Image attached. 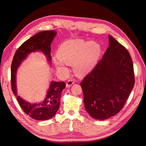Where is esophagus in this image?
<instances>
[{"instance_id": "esophagus-1", "label": "esophagus", "mask_w": 146, "mask_h": 146, "mask_svg": "<svg viewBox=\"0 0 146 146\" xmlns=\"http://www.w3.org/2000/svg\"><path fill=\"white\" fill-rule=\"evenodd\" d=\"M74 83V81L73 80H69L67 82H66V87L69 88L70 86H71Z\"/></svg>"}]
</instances>
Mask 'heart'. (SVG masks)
<instances>
[{"instance_id": "b5f03b06", "label": "heart", "mask_w": 146, "mask_h": 146, "mask_svg": "<svg viewBox=\"0 0 146 146\" xmlns=\"http://www.w3.org/2000/svg\"><path fill=\"white\" fill-rule=\"evenodd\" d=\"M100 47L95 41L83 39H70L61 44L56 52L58 60H54L57 69L65 73L68 69L66 64L72 65L77 76L83 77L90 74L98 62Z\"/></svg>"}]
</instances>
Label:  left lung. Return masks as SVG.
Returning a JSON list of instances; mask_svg holds the SVG:
<instances>
[{
	"mask_svg": "<svg viewBox=\"0 0 146 146\" xmlns=\"http://www.w3.org/2000/svg\"><path fill=\"white\" fill-rule=\"evenodd\" d=\"M108 38L109 46L102 58L80 83L86 111L98 120L120 111L135 84L129 52L111 35Z\"/></svg>",
	"mask_w": 146,
	"mask_h": 146,
	"instance_id": "left-lung-1",
	"label": "left lung"
}]
</instances>
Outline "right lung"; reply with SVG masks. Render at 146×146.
<instances>
[{
    "label": "right lung",
    "instance_id": "add662e5",
    "mask_svg": "<svg viewBox=\"0 0 146 146\" xmlns=\"http://www.w3.org/2000/svg\"><path fill=\"white\" fill-rule=\"evenodd\" d=\"M56 35L55 30L42 31L25 41L16 50L11 63V81L13 94L23 111L32 118L38 121L48 120L54 116L60 107L61 93L65 88L64 82L52 81L43 101L30 103L17 96L16 73L22 62L32 52H41L51 63L50 45Z\"/></svg>",
    "mask_w": 146,
    "mask_h": 146
}]
</instances>
